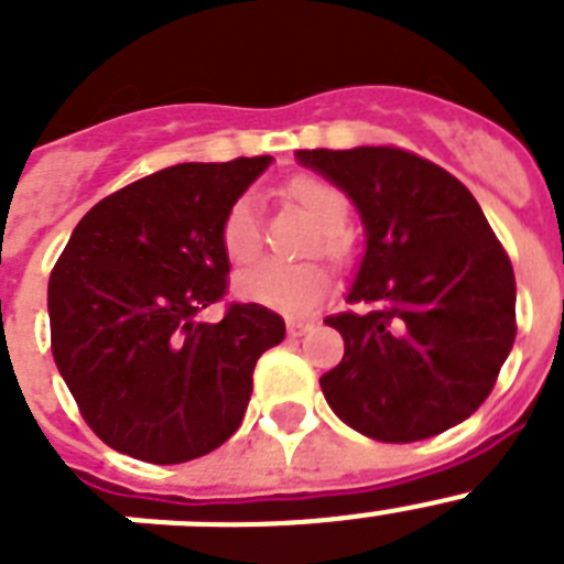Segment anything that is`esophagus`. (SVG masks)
Wrapping results in <instances>:
<instances>
[{
  "label": "esophagus",
  "instance_id": "obj_1",
  "mask_svg": "<svg viewBox=\"0 0 564 564\" xmlns=\"http://www.w3.org/2000/svg\"><path fill=\"white\" fill-rule=\"evenodd\" d=\"M311 322H302V318H288V336L291 338H299L305 336L307 330H311Z\"/></svg>",
  "mask_w": 564,
  "mask_h": 564
}]
</instances>
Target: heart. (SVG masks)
Masks as SVG:
<instances>
[{
    "label": "heart",
    "instance_id": "b5f03b06",
    "mask_svg": "<svg viewBox=\"0 0 564 564\" xmlns=\"http://www.w3.org/2000/svg\"><path fill=\"white\" fill-rule=\"evenodd\" d=\"M285 194L288 200L296 203L318 226L316 239H313V248H318V253H325L333 262H344L350 257V234L344 231L350 217V197L336 183L316 174H299L288 183ZM220 239L231 262H248L257 257L262 234H259V206L253 194H242L228 206ZM327 288H330V276L318 262L285 265L276 259H259L234 276L237 296L282 313H307L322 302Z\"/></svg>",
    "mask_w": 564,
    "mask_h": 564
}]
</instances>
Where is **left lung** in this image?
Segmentation results:
<instances>
[{"label":"left lung","instance_id":"obj_1","mask_svg":"<svg viewBox=\"0 0 564 564\" xmlns=\"http://www.w3.org/2000/svg\"><path fill=\"white\" fill-rule=\"evenodd\" d=\"M361 217L350 305L327 316L344 358L322 376L330 410L361 435L412 443L441 435L495 390L514 347L511 259L466 186L395 147L299 149Z\"/></svg>","mask_w":564,"mask_h":564}]
</instances>
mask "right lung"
Masks as SVG:
<instances>
[{
	"label": "right lung",
	"mask_w": 564,
	"mask_h": 564,
	"mask_svg": "<svg viewBox=\"0 0 564 564\" xmlns=\"http://www.w3.org/2000/svg\"><path fill=\"white\" fill-rule=\"evenodd\" d=\"M271 154L177 163L89 208L50 273L53 358L89 430L138 460L203 457L239 430L282 316L234 302L220 322L228 206Z\"/></svg>",
	"instance_id": "right-lung-1"
}]
</instances>
